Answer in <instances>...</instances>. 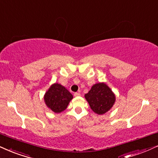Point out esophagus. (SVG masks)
I'll use <instances>...</instances> for the list:
<instances>
[{
	"mask_svg": "<svg viewBox=\"0 0 158 158\" xmlns=\"http://www.w3.org/2000/svg\"><path fill=\"white\" fill-rule=\"evenodd\" d=\"M74 96H75V97H80V96H81V94H80V93H78V92H75V94H74Z\"/></svg>",
	"mask_w": 158,
	"mask_h": 158,
	"instance_id": "34e87169",
	"label": "esophagus"
}]
</instances>
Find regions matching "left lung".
Wrapping results in <instances>:
<instances>
[{
	"label": "left lung",
	"instance_id": "left-lung-1",
	"mask_svg": "<svg viewBox=\"0 0 158 158\" xmlns=\"http://www.w3.org/2000/svg\"><path fill=\"white\" fill-rule=\"evenodd\" d=\"M85 98L91 110L98 115H102L110 110L116 102L115 94L105 83L93 85L90 91L85 94Z\"/></svg>",
	"mask_w": 158,
	"mask_h": 158
}]
</instances>
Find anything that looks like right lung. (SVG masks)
<instances>
[{
    "label": "right lung",
    "mask_w": 158,
    "mask_h": 158,
    "mask_svg": "<svg viewBox=\"0 0 158 158\" xmlns=\"http://www.w3.org/2000/svg\"><path fill=\"white\" fill-rule=\"evenodd\" d=\"M73 98V94L65 87L56 83L50 85L44 95L47 107L56 114L64 111Z\"/></svg>",
    "instance_id": "obj_1"
}]
</instances>
